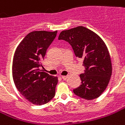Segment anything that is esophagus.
<instances>
[{"label": "esophagus", "instance_id": "34e87169", "mask_svg": "<svg viewBox=\"0 0 125 125\" xmlns=\"http://www.w3.org/2000/svg\"><path fill=\"white\" fill-rule=\"evenodd\" d=\"M67 78H68V76H62V78L63 79V80H66Z\"/></svg>", "mask_w": 125, "mask_h": 125}]
</instances>
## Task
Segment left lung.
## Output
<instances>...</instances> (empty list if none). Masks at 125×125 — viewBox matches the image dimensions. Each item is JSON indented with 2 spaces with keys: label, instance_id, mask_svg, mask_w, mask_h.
I'll return each instance as SVG.
<instances>
[{
  "label": "left lung",
  "instance_id": "1",
  "mask_svg": "<svg viewBox=\"0 0 125 125\" xmlns=\"http://www.w3.org/2000/svg\"><path fill=\"white\" fill-rule=\"evenodd\" d=\"M59 40L69 42L76 57L83 60L81 85L73 89L77 96L85 100L98 98L106 88L112 75V63L106 45L91 30L79 26L62 31Z\"/></svg>",
  "mask_w": 125,
  "mask_h": 125
}]
</instances>
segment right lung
I'll return each mask as SVG.
<instances>
[{"label": "right lung", "instance_id": "add662e5", "mask_svg": "<svg viewBox=\"0 0 125 125\" xmlns=\"http://www.w3.org/2000/svg\"><path fill=\"white\" fill-rule=\"evenodd\" d=\"M57 31H34L20 43L12 62V78L18 91L34 105L47 103L55 95L58 78L44 72L42 63Z\"/></svg>", "mask_w": 125, "mask_h": 125}]
</instances>
